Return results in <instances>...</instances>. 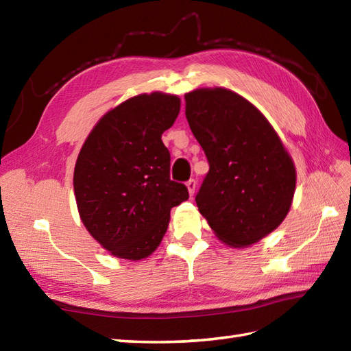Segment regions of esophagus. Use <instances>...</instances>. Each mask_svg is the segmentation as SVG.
<instances>
[{
	"instance_id": "esophagus-1",
	"label": "esophagus",
	"mask_w": 351,
	"mask_h": 351,
	"mask_svg": "<svg viewBox=\"0 0 351 351\" xmlns=\"http://www.w3.org/2000/svg\"><path fill=\"white\" fill-rule=\"evenodd\" d=\"M187 190H189V193H190V196L195 195V191H196V181H195V180H190V181L187 182Z\"/></svg>"
}]
</instances>
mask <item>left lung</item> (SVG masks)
I'll list each match as a JSON object with an SVG mask.
<instances>
[{"label": "left lung", "instance_id": "obj_1", "mask_svg": "<svg viewBox=\"0 0 351 351\" xmlns=\"http://www.w3.org/2000/svg\"><path fill=\"white\" fill-rule=\"evenodd\" d=\"M185 116L210 162L196 204L230 247L263 240L285 220L295 191L294 161L265 116L223 87L185 93Z\"/></svg>", "mask_w": 351, "mask_h": 351}]
</instances>
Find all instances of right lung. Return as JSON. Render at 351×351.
Returning a JSON list of instances; mask_svg holds the SVG:
<instances>
[{
	"label": "right lung",
	"instance_id": "right-lung-1",
	"mask_svg": "<svg viewBox=\"0 0 351 351\" xmlns=\"http://www.w3.org/2000/svg\"><path fill=\"white\" fill-rule=\"evenodd\" d=\"M180 110L176 95L132 96L99 119L78 154L73 191L80 219L116 258L152 255L170 210L189 199L184 184L170 181V154L161 140Z\"/></svg>",
	"mask_w": 351,
	"mask_h": 351
}]
</instances>
